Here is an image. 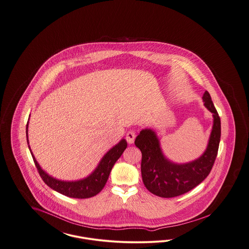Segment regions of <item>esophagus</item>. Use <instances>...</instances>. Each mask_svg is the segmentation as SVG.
Masks as SVG:
<instances>
[{
	"label": "esophagus",
	"instance_id": "esophagus-1",
	"mask_svg": "<svg viewBox=\"0 0 249 249\" xmlns=\"http://www.w3.org/2000/svg\"><path fill=\"white\" fill-rule=\"evenodd\" d=\"M135 137H136V133L134 130H129L126 134V140L129 143H133Z\"/></svg>",
	"mask_w": 249,
	"mask_h": 249
}]
</instances>
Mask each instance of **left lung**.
I'll return each instance as SVG.
<instances>
[{
    "label": "left lung",
    "mask_w": 249,
    "mask_h": 249,
    "mask_svg": "<svg viewBox=\"0 0 249 249\" xmlns=\"http://www.w3.org/2000/svg\"><path fill=\"white\" fill-rule=\"evenodd\" d=\"M202 100L205 107L213 113V129L205 152L196 160L185 164L168 160L161 152L156 132L150 129L141 130L136 137L134 143L142 152V182L154 195L173 198L185 194L197 187L210 174L217 156L221 125L208 91L204 92Z\"/></svg>",
    "instance_id": "1"
}]
</instances>
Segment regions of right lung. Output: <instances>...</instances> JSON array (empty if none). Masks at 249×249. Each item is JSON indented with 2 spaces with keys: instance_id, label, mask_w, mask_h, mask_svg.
<instances>
[{
  "instance_id": "obj_1",
  "label": "right lung",
  "mask_w": 249,
  "mask_h": 249,
  "mask_svg": "<svg viewBox=\"0 0 249 249\" xmlns=\"http://www.w3.org/2000/svg\"><path fill=\"white\" fill-rule=\"evenodd\" d=\"M26 134H27V142L29 143L28 124L26 127ZM126 147H127V142L123 139L104 156L98 167L95 169L94 172L89 177L78 181L67 182V181H60L56 178H51L45 171H43L40 165L38 164V162L36 161V158L32 153L31 148L29 146L35 164L37 168V171L41 178L43 179V181L48 185V187L51 188L52 190L58 191L62 195H65L71 198H77V199H87V198L93 197L104 189L113 166L124 152Z\"/></svg>"
}]
</instances>
